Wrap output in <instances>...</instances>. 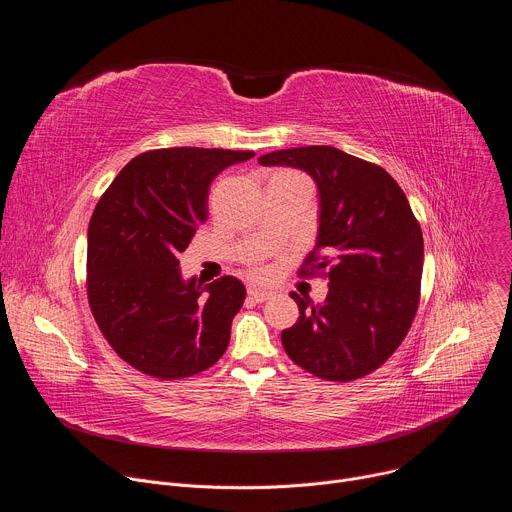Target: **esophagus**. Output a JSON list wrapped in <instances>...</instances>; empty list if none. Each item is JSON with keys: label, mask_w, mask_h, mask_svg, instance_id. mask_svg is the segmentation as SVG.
Here are the masks:
<instances>
[{"label": "esophagus", "mask_w": 512, "mask_h": 512, "mask_svg": "<svg viewBox=\"0 0 512 512\" xmlns=\"http://www.w3.org/2000/svg\"><path fill=\"white\" fill-rule=\"evenodd\" d=\"M247 294H249V298H251L253 302H257V304L269 300V296H271L269 291H265V289H261V287H257V285H251V287L247 289Z\"/></svg>", "instance_id": "esophagus-1"}]
</instances>
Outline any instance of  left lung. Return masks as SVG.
Instances as JSON below:
<instances>
[{
  "label": "left lung",
  "mask_w": 512,
  "mask_h": 512,
  "mask_svg": "<svg viewBox=\"0 0 512 512\" xmlns=\"http://www.w3.org/2000/svg\"><path fill=\"white\" fill-rule=\"evenodd\" d=\"M261 166L306 172L318 188V237L302 275L328 269V296L291 298L298 322L281 332L287 356L326 381L379 369L411 328L423 273V235L399 184L332 145L271 152Z\"/></svg>",
  "instance_id": "8db88e82"
}]
</instances>
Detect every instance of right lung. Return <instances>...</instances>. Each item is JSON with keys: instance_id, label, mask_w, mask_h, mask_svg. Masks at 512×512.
<instances>
[{"instance_id": "add662e5", "label": "right lung", "mask_w": 512, "mask_h": 512, "mask_svg": "<svg viewBox=\"0 0 512 512\" xmlns=\"http://www.w3.org/2000/svg\"><path fill=\"white\" fill-rule=\"evenodd\" d=\"M253 152L170 148L133 158L101 196L87 235L93 316L133 369L192 377L221 358L245 285L184 279L178 255L206 218L210 182Z\"/></svg>"}]
</instances>
